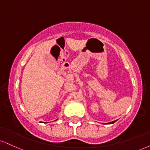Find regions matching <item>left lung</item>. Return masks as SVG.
I'll return each mask as SVG.
<instances>
[{
  "mask_svg": "<svg viewBox=\"0 0 150 150\" xmlns=\"http://www.w3.org/2000/svg\"><path fill=\"white\" fill-rule=\"evenodd\" d=\"M116 121V120H114V121H112V122H110V123H108V124H112V123H115Z\"/></svg>",
  "mask_w": 150,
  "mask_h": 150,
  "instance_id": "obj_1",
  "label": "left lung"
}]
</instances>
